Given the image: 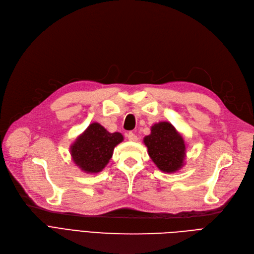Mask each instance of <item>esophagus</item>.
Here are the masks:
<instances>
[{"mask_svg":"<svg viewBox=\"0 0 254 254\" xmlns=\"http://www.w3.org/2000/svg\"><path fill=\"white\" fill-rule=\"evenodd\" d=\"M127 139H128L129 141H132V142H136V141L138 140L137 136L134 134V132H131V131H129L128 134H127Z\"/></svg>","mask_w":254,"mask_h":254,"instance_id":"1","label":"esophagus"}]
</instances>
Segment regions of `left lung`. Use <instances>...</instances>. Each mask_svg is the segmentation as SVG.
I'll list each match as a JSON object with an SVG mask.
<instances>
[{
	"label": "left lung",
	"instance_id": "8db88e82",
	"mask_svg": "<svg viewBox=\"0 0 254 254\" xmlns=\"http://www.w3.org/2000/svg\"><path fill=\"white\" fill-rule=\"evenodd\" d=\"M148 154L156 167L166 173H174L184 165L185 143L182 136L168 122L151 127V134L144 138Z\"/></svg>",
	"mask_w": 254,
	"mask_h": 254
}]
</instances>
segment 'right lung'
<instances>
[{
    "label": "right lung",
    "instance_id": "add662e5",
    "mask_svg": "<svg viewBox=\"0 0 254 254\" xmlns=\"http://www.w3.org/2000/svg\"><path fill=\"white\" fill-rule=\"evenodd\" d=\"M123 140L120 132H109L100 124L93 123L71 145L73 162L85 173H99L109 163L114 147Z\"/></svg>",
    "mask_w": 254,
    "mask_h": 254
}]
</instances>
